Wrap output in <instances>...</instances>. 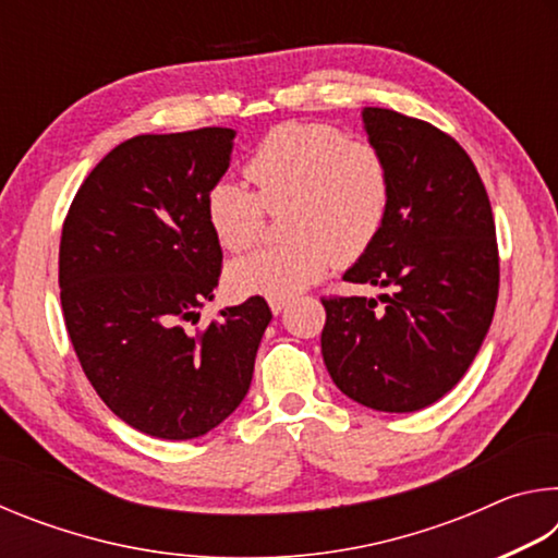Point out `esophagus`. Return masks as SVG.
<instances>
[{"label": "esophagus", "mask_w": 558, "mask_h": 558, "mask_svg": "<svg viewBox=\"0 0 558 558\" xmlns=\"http://www.w3.org/2000/svg\"><path fill=\"white\" fill-rule=\"evenodd\" d=\"M268 305H270V310H272V315H280L282 310H286V307L290 305V300H286V298H276V300H268Z\"/></svg>", "instance_id": "esophagus-1"}]
</instances>
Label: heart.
Here are the masks:
<instances>
[{
  "label": "heart",
  "mask_w": 558,
  "mask_h": 558,
  "mask_svg": "<svg viewBox=\"0 0 558 558\" xmlns=\"http://www.w3.org/2000/svg\"><path fill=\"white\" fill-rule=\"evenodd\" d=\"M256 194L233 179L206 192V221L226 251L256 243L263 206L278 209L286 241L266 245L226 268L239 298H295L337 260L349 266L379 239L391 214L393 174L384 149L349 140L327 122H282L245 162Z\"/></svg>",
  "instance_id": "heart-1"
}]
</instances>
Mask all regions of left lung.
<instances>
[{
    "mask_svg": "<svg viewBox=\"0 0 558 558\" xmlns=\"http://www.w3.org/2000/svg\"><path fill=\"white\" fill-rule=\"evenodd\" d=\"M362 120L391 165L393 202L381 235L344 280L391 295L323 298V356L352 401L411 413L465 376L493 323V206L472 159L446 132L386 108H364Z\"/></svg>",
    "mask_w": 558,
    "mask_h": 558,
    "instance_id": "8db88e82",
    "label": "left lung"
}]
</instances>
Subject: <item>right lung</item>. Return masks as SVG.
<instances>
[{"instance_id":"1","label":"right lung","mask_w":558,"mask_h":558,"mask_svg":"<svg viewBox=\"0 0 558 558\" xmlns=\"http://www.w3.org/2000/svg\"><path fill=\"white\" fill-rule=\"evenodd\" d=\"M235 130L137 135L100 159L63 221L65 329L88 381L140 433L189 440L239 409L270 323L263 298L221 310L206 329L221 245L206 192L231 165Z\"/></svg>"}]
</instances>
